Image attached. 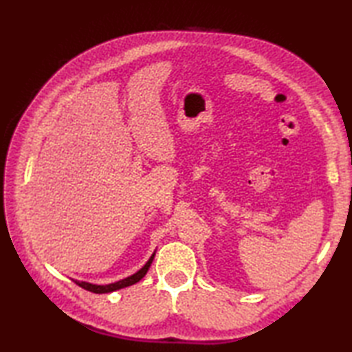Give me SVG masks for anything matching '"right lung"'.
Returning <instances> with one entry per match:
<instances>
[{
	"instance_id": "1",
	"label": "right lung",
	"mask_w": 352,
	"mask_h": 352,
	"mask_svg": "<svg viewBox=\"0 0 352 352\" xmlns=\"http://www.w3.org/2000/svg\"><path fill=\"white\" fill-rule=\"evenodd\" d=\"M153 258H154V254L151 256V258H149V260L146 261V265L140 269L139 272H136L134 275L129 276V278H124V280H121V281H116V283H111V284H106V286H96V284L85 283V281H74V283L78 284V286H80L81 289L92 292V294H110V292H115V290H119V289L129 287V286H131V284L138 283V281H140L142 278H144L145 274L148 272L149 266H151V263H153Z\"/></svg>"
}]
</instances>
